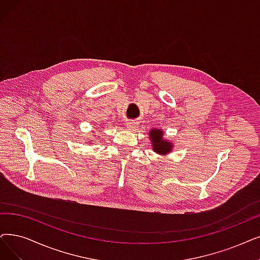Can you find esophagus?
<instances>
[{
	"label": "esophagus",
	"mask_w": 260,
	"mask_h": 260,
	"mask_svg": "<svg viewBox=\"0 0 260 260\" xmlns=\"http://www.w3.org/2000/svg\"><path fill=\"white\" fill-rule=\"evenodd\" d=\"M126 127L130 131H136V129L138 127V122L134 121V120H129V121L126 122Z\"/></svg>",
	"instance_id": "1"
}]
</instances>
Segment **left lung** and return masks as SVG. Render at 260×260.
Returning a JSON list of instances; mask_svg holds the SVG:
<instances>
[{"instance_id": "obj_1", "label": "left lung", "mask_w": 260, "mask_h": 260, "mask_svg": "<svg viewBox=\"0 0 260 260\" xmlns=\"http://www.w3.org/2000/svg\"><path fill=\"white\" fill-rule=\"evenodd\" d=\"M149 140L152 145V150L160 155L171 153L174 148V144L171 141L164 139V132L162 129H150Z\"/></svg>"}]
</instances>
